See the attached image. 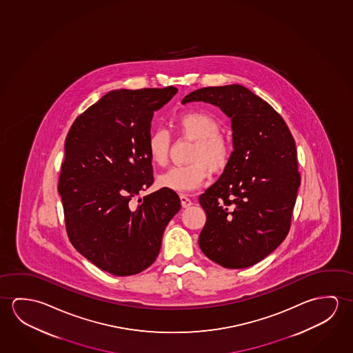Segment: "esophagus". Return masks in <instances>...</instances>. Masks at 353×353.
<instances>
[{
  "mask_svg": "<svg viewBox=\"0 0 353 353\" xmlns=\"http://www.w3.org/2000/svg\"><path fill=\"white\" fill-rule=\"evenodd\" d=\"M180 202H181V206L184 208H190L191 205H192V201H191L190 199L185 195H180Z\"/></svg>",
  "mask_w": 353,
  "mask_h": 353,
  "instance_id": "obj_1",
  "label": "esophagus"
}]
</instances>
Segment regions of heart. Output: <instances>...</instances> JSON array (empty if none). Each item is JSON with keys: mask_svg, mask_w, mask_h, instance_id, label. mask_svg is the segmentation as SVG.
Listing matches in <instances>:
<instances>
[{"mask_svg": "<svg viewBox=\"0 0 353 353\" xmlns=\"http://www.w3.org/2000/svg\"><path fill=\"white\" fill-rule=\"evenodd\" d=\"M183 137L194 141L188 154L189 164L178 165L158 176V186L163 189L186 192L203 183L210 174L224 172L230 165L233 153L232 142L219 132V120L208 112L191 110L183 112L174 121ZM172 139L167 130L158 128L148 134L145 150L154 165L168 162Z\"/></svg>", "mask_w": 353, "mask_h": 353, "instance_id": "heart-1", "label": "heart"}]
</instances>
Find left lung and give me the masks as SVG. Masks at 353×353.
Wrapping results in <instances>:
<instances>
[{"label":"left lung","instance_id":"1","mask_svg":"<svg viewBox=\"0 0 353 353\" xmlns=\"http://www.w3.org/2000/svg\"><path fill=\"white\" fill-rule=\"evenodd\" d=\"M200 101L230 117L234 151L221 178L199 197L206 213L199 245L225 269H244L290 232L301 185L296 142L280 114L243 85L196 90L183 103Z\"/></svg>","mask_w":353,"mask_h":353}]
</instances>
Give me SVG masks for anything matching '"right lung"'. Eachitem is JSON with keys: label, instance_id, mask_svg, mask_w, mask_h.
Masks as SVG:
<instances>
[{"label": "right lung", "instance_id": "1", "mask_svg": "<svg viewBox=\"0 0 353 353\" xmlns=\"http://www.w3.org/2000/svg\"><path fill=\"white\" fill-rule=\"evenodd\" d=\"M176 92L172 85L112 90L79 115L66 136L57 189L68 239L109 274L150 268L181 208L178 194L163 188L134 202L154 180L145 150L153 114Z\"/></svg>", "mask_w": 353, "mask_h": 353}]
</instances>
